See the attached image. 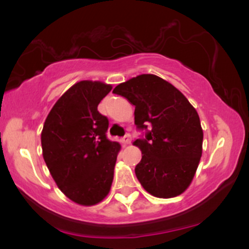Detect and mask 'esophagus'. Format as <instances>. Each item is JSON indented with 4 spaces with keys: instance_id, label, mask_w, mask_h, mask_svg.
Here are the masks:
<instances>
[{
    "instance_id": "34e87169",
    "label": "esophagus",
    "mask_w": 249,
    "mask_h": 249,
    "mask_svg": "<svg viewBox=\"0 0 249 249\" xmlns=\"http://www.w3.org/2000/svg\"><path fill=\"white\" fill-rule=\"evenodd\" d=\"M131 141H132V138H131V136L128 133L125 134V136L122 138V142L124 145H128L131 142Z\"/></svg>"
}]
</instances>
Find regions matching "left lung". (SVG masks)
I'll return each instance as SVG.
<instances>
[{
  "label": "left lung",
  "mask_w": 249,
  "mask_h": 249,
  "mask_svg": "<svg viewBox=\"0 0 249 249\" xmlns=\"http://www.w3.org/2000/svg\"><path fill=\"white\" fill-rule=\"evenodd\" d=\"M134 105V124L145 131L133 145L142 151L134 168L142 186L158 198H173L190 186L202 153L198 112L172 84L141 75L113 89ZM149 130H147V126Z\"/></svg>",
  "instance_id": "1"
}]
</instances>
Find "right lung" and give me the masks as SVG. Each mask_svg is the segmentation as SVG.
<instances>
[{
  "label": "right lung",
  "mask_w": 249,
  "mask_h": 249,
  "mask_svg": "<svg viewBox=\"0 0 249 249\" xmlns=\"http://www.w3.org/2000/svg\"><path fill=\"white\" fill-rule=\"evenodd\" d=\"M112 87L82 81L63 95L44 122L43 158L57 186L76 204L91 206L110 192L121 145L108 141V119L97 107Z\"/></svg>",
  "instance_id": "add662e5"
}]
</instances>
